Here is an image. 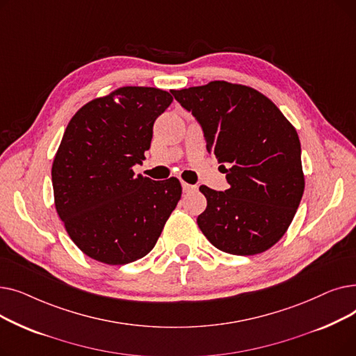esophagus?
<instances>
[{
	"label": "esophagus",
	"instance_id": "obj_1",
	"mask_svg": "<svg viewBox=\"0 0 356 356\" xmlns=\"http://www.w3.org/2000/svg\"><path fill=\"white\" fill-rule=\"evenodd\" d=\"M181 188H183L184 193H193V192L197 191V186L189 184V183H186V181H181Z\"/></svg>",
	"mask_w": 356,
	"mask_h": 356
}]
</instances>
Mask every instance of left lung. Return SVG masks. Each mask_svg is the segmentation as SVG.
Segmentation results:
<instances>
[{"mask_svg": "<svg viewBox=\"0 0 356 356\" xmlns=\"http://www.w3.org/2000/svg\"><path fill=\"white\" fill-rule=\"evenodd\" d=\"M172 93L200 122L208 153L229 183L225 192L199 188L208 200L197 216L200 231L228 254L270 250L287 232L305 191L296 128L251 86L212 81Z\"/></svg>", "mask_w": 356, "mask_h": 356, "instance_id": "8db88e82", "label": "left lung"}]
</instances>
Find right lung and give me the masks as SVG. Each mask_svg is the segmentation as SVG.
I'll use <instances>...</instances> for the list:
<instances>
[{"label":"right lung","instance_id":"obj_1","mask_svg":"<svg viewBox=\"0 0 356 356\" xmlns=\"http://www.w3.org/2000/svg\"><path fill=\"white\" fill-rule=\"evenodd\" d=\"M167 90L121 86L85 104L69 121L51 164L54 207L89 258L124 266L147 255L181 196L179 179L136 176Z\"/></svg>","mask_w":356,"mask_h":356}]
</instances>
